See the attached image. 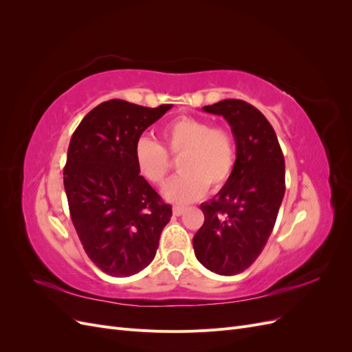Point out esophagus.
<instances>
[{"label": "esophagus", "mask_w": 352, "mask_h": 352, "mask_svg": "<svg viewBox=\"0 0 352 352\" xmlns=\"http://www.w3.org/2000/svg\"><path fill=\"white\" fill-rule=\"evenodd\" d=\"M184 212H185V207H179V206L173 207V214L175 216H182Z\"/></svg>", "instance_id": "esophagus-1"}]
</instances>
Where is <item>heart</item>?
<instances>
[{
  "instance_id": "1",
  "label": "heart",
  "mask_w": 352,
  "mask_h": 352,
  "mask_svg": "<svg viewBox=\"0 0 352 352\" xmlns=\"http://www.w3.org/2000/svg\"><path fill=\"white\" fill-rule=\"evenodd\" d=\"M162 135L170 154L182 157L179 163L182 175L163 189L167 201L189 204L204 195L207 188L216 192L229 182L236 164V146L226 127H211L201 117L180 116L163 127ZM166 152L151 138H140L133 148L138 173L150 184L162 185L172 168V158Z\"/></svg>"
}]
</instances>
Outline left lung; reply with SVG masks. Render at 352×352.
<instances>
[{
  "instance_id": "left-lung-1",
  "label": "left lung",
  "mask_w": 352,
  "mask_h": 352,
  "mask_svg": "<svg viewBox=\"0 0 352 352\" xmlns=\"http://www.w3.org/2000/svg\"><path fill=\"white\" fill-rule=\"evenodd\" d=\"M202 110L223 116L236 142V164L220 192L201 204L204 225L192 239L198 261L221 276L247 270L274 228L285 195V158L269 120L242 100Z\"/></svg>"
}]
</instances>
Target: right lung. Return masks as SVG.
Returning <instances> with one entry per match:
<instances>
[{
  "label": "right lung",
  "instance_id": "right-lung-1",
  "mask_svg": "<svg viewBox=\"0 0 352 352\" xmlns=\"http://www.w3.org/2000/svg\"><path fill=\"white\" fill-rule=\"evenodd\" d=\"M172 107L105 101L83 117L70 140L63 170L70 217L91 261L114 278L154 260L172 217V206L138 173L133 160L142 132Z\"/></svg>",
  "mask_w": 352,
  "mask_h": 352
}]
</instances>
